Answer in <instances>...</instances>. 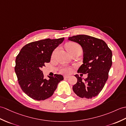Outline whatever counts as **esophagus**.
Wrapping results in <instances>:
<instances>
[{"mask_svg":"<svg viewBox=\"0 0 126 126\" xmlns=\"http://www.w3.org/2000/svg\"><path fill=\"white\" fill-rule=\"evenodd\" d=\"M69 77H70L69 76H64V79H68V78H69Z\"/></svg>","mask_w":126,"mask_h":126,"instance_id":"esophagus-1","label":"esophagus"}]
</instances>
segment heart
Returning a JSON list of instances; mask_svg holds the SVG:
<instances>
[{"label":"heart","instance_id":"b5f03b06","mask_svg":"<svg viewBox=\"0 0 126 126\" xmlns=\"http://www.w3.org/2000/svg\"><path fill=\"white\" fill-rule=\"evenodd\" d=\"M67 50H68V51L70 52V54H71L72 52L78 49H81V47L79 45H78V44L74 43V42H70L68 43L66 46ZM57 51V49H55V50L53 51L52 54V56L54 57L55 54H56V52ZM71 71V69L70 68V67L65 66L62 68L61 69V72L62 73H64V74H69Z\"/></svg>","mask_w":126,"mask_h":126}]
</instances>
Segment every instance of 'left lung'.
I'll list each match as a JSON object with an SVG mask.
<instances>
[{"label": "left lung", "mask_w": 126, "mask_h": 126, "mask_svg": "<svg viewBox=\"0 0 126 126\" xmlns=\"http://www.w3.org/2000/svg\"><path fill=\"white\" fill-rule=\"evenodd\" d=\"M68 40L79 43L82 47L83 64L77 72L87 74L84 80L78 75H75L77 82L73 86V91L80 98L95 97L103 90L109 78L112 64V50L103 40L86 35L69 37Z\"/></svg>", "instance_id": "left-lung-1"}]
</instances>
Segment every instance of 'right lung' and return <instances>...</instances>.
<instances>
[{
  "label": "right lung",
  "instance_id": "right-lung-1",
  "mask_svg": "<svg viewBox=\"0 0 126 126\" xmlns=\"http://www.w3.org/2000/svg\"><path fill=\"white\" fill-rule=\"evenodd\" d=\"M64 38L46 39L32 42L23 46L16 60L14 68L21 89L34 100H44L53 94L63 76L55 74L44 78L41 68L50 61L52 51Z\"/></svg>",
  "mask_w": 126,
  "mask_h": 126
}]
</instances>
